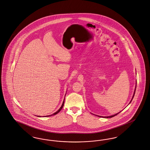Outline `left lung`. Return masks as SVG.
Returning <instances> with one entry per match:
<instances>
[{
  "label": "left lung",
  "instance_id": "left-lung-1",
  "mask_svg": "<svg viewBox=\"0 0 150 150\" xmlns=\"http://www.w3.org/2000/svg\"><path fill=\"white\" fill-rule=\"evenodd\" d=\"M137 85V84H136ZM136 86L137 85H136V88H135V90H134V94H133V97L132 98V100H130V103H129V104H130V103L132 102V100H133V98H134V94H135V92H136ZM121 111H120V112H119L117 114H114V115H111V116H108V117H102V116H99V115H96V116H98V117H105V118H110V117H114V116H115V115H117V114H118L119 112H120Z\"/></svg>",
  "mask_w": 150,
  "mask_h": 150
}]
</instances>
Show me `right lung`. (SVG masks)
Here are the masks:
<instances>
[{
    "label": "right lung",
    "mask_w": 150,
    "mask_h": 150,
    "mask_svg": "<svg viewBox=\"0 0 150 150\" xmlns=\"http://www.w3.org/2000/svg\"><path fill=\"white\" fill-rule=\"evenodd\" d=\"M64 100H65V98H64V100H63V104L62 105V106H61V107L59 108V109L57 111H56L55 112H54V114H52V115H46V116H45V117H50V116H52V115H56L57 114H58L59 112L60 111L62 110V109L63 108V106H64ZM37 117H40V116H37Z\"/></svg>",
    "instance_id": "add662e5"
}]
</instances>
